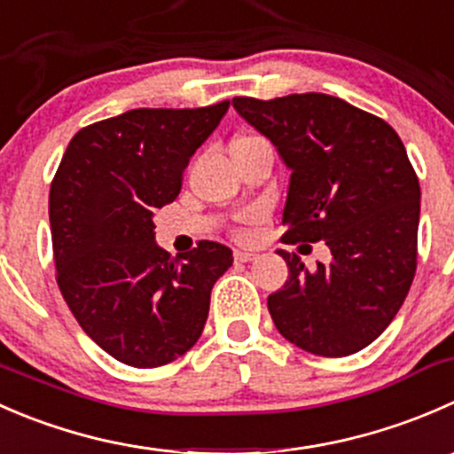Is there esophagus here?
I'll list each match as a JSON object with an SVG mask.
<instances>
[{
	"mask_svg": "<svg viewBox=\"0 0 454 454\" xmlns=\"http://www.w3.org/2000/svg\"><path fill=\"white\" fill-rule=\"evenodd\" d=\"M254 258H255V251H249V249L233 251V260H236V262H251Z\"/></svg>",
	"mask_w": 454,
	"mask_h": 454,
	"instance_id": "1",
	"label": "esophagus"
}]
</instances>
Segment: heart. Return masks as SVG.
<instances>
[{
	"instance_id": "obj_1",
	"label": "heart",
	"mask_w": 454,
	"mask_h": 454,
	"mask_svg": "<svg viewBox=\"0 0 454 454\" xmlns=\"http://www.w3.org/2000/svg\"><path fill=\"white\" fill-rule=\"evenodd\" d=\"M258 141H264V138L262 137H255V134H240V137L233 138L231 147L247 145V143H258ZM254 221H255V214H247V216H245V225H249V223H254ZM245 231H247V227H240V233H245Z\"/></svg>"
}]
</instances>
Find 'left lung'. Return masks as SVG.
<instances>
[{
    "mask_svg": "<svg viewBox=\"0 0 454 454\" xmlns=\"http://www.w3.org/2000/svg\"><path fill=\"white\" fill-rule=\"evenodd\" d=\"M231 103L291 169L282 240H325L331 249V262L316 269L278 251L289 278L267 298L276 329L313 356L362 351L397 316L417 269L419 178L402 138L331 94Z\"/></svg>",
    "mask_w": 454,
    "mask_h": 454,
    "instance_id": "left-lung-1",
    "label": "left lung"
}]
</instances>
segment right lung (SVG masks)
<instances>
[{"instance_id": "obj_1", "label": "right lung", "mask_w": 454, "mask_h": 454, "mask_svg": "<svg viewBox=\"0 0 454 454\" xmlns=\"http://www.w3.org/2000/svg\"><path fill=\"white\" fill-rule=\"evenodd\" d=\"M227 107H138L85 125L51 183L61 295L81 329L128 366L185 356L203 333L214 282L233 262L231 249L212 240L172 260L152 223Z\"/></svg>"}]
</instances>
